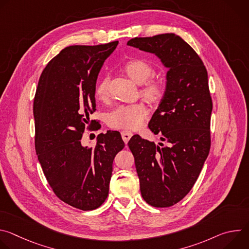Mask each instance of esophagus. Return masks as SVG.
<instances>
[{
  "instance_id": "esophagus-1",
  "label": "esophagus",
  "mask_w": 249,
  "mask_h": 249,
  "mask_svg": "<svg viewBox=\"0 0 249 249\" xmlns=\"http://www.w3.org/2000/svg\"><path fill=\"white\" fill-rule=\"evenodd\" d=\"M121 136H122V139L124 141V143L127 144L128 142H129V140L131 139V137L133 136V134H132V132H129V131H122L121 132Z\"/></svg>"
}]
</instances>
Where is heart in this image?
<instances>
[{"instance_id": "1", "label": "heart", "mask_w": 249, "mask_h": 249, "mask_svg": "<svg viewBox=\"0 0 249 249\" xmlns=\"http://www.w3.org/2000/svg\"><path fill=\"white\" fill-rule=\"evenodd\" d=\"M125 72L137 84L143 85L141 89L143 94L150 101L160 100L164 93V85L160 79L152 78L155 74V68L143 59H133L125 63ZM109 83L108 75L104 76L95 87V96L105 101L109 97ZM148 109L144 104H121L118 105L107 115V124L114 129L134 130L143 125L148 117Z\"/></svg>"}]
</instances>
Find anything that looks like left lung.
Instances as JSON below:
<instances>
[{"instance_id": "8db88e82", "label": "left lung", "mask_w": 249, "mask_h": 249, "mask_svg": "<svg viewBox=\"0 0 249 249\" xmlns=\"http://www.w3.org/2000/svg\"><path fill=\"white\" fill-rule=\"evenodd\" d=\"M127 45L156 54L168 68L164 95L149 122L162 143L134 135L128 146L142 197L153 207H170L192 189L210 152L208 73L195 50L174 33L132 38Z\"/></svg>"}]
</instances>
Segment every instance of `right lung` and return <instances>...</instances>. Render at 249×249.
<instances>
[{"instance_id":"add662e5","label":"right lung","mask_w":249,"mask_h":249,"mask_svg":"<svg viewBox=\"0 0 249 249\" xmlns=\"http://www.w3.org/2000/svg\"><path fill=\"white\" fill-rule=\"evenodd\" d=\"M117 44L66 47L44 68L34 96L35 150L44 175L60 200L83 211L107 198L114 158L125 147L117 131L99 134L93 148L81 144L95 122L89 115L99 71Z\"/></svg>"}]
</instances>
